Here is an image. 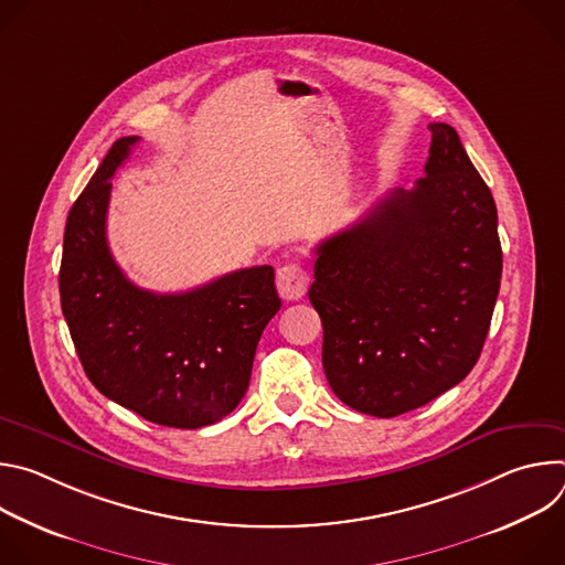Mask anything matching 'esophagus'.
<instances>
[{
	"label": "esophagus",
	"instance_id": "1",
	"mask_svg": "<svg viewBox=\"0 0 565 565\" xmlns=\"http://www.w3.org/2000/svg\"><path fill=\"white\" fill-rule=\"evenodd\" d=\"M308 281V273L299 264H288L277 270V290L288 301L301 299L306 295Z\"/></svg>",
	"mask_w": 565,
	"mask_h": 565
}]
</instances>
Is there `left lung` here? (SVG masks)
<instances>
[{
	"label": "left lung",
	"mask_w": 565,
	"mask_h": 565,
	"mask_svg": "<svg viewBox=\"0 0 565 565\" xmlns=\"http://www.w3.org/2000/svg\"><path fill=\"white\" fill-rule=\"evenodd\" d=\"M425 177L317 246L308 299L321 364L360 414L393 418L456 386L480 358L503 270L497 203L456 134L431 122Z\"/></svg>",
	"instance_id": "8db88e82"
}]
</instances>
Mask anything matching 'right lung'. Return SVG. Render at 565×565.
Returning <instances> with one entry per match:
<instances>
[{"instance_id":"1","label":"right lung","mask_w":565,"mask_h":565,"mask_svg":"<svg viewBox=\"0 0 565 565\" xmlns=\"http://www.w3.org/2000/svg\"><path fill=\"white\" fill-rule=\"evenodd\" d=\"M136 136L114 142L73 203L60 266V301L92 384L140 418L199 429L236 409L268 321L281 308L273 266L227 273L188 292L131 284L107 244L111 179Z\"/></svg>"}]
</instances>
